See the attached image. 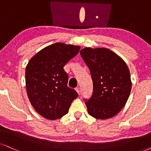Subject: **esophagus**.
I'll return each mask as SVG.
<instances>
[{"label":"esophagus","instance_id":"esophagus-1","mask_svg":"<svg viewBox=\"0 0 151 151\" xmlns=\"http://www.w3.org/2000/svg\"><path fill=\"white\" fill-rule=\"evenodd\" d=\"M75 89H76V91H77V92L78 93V94L80 95V93H81V89H80V88L77 87Z\"/></svg>","mask_w":151,"mask_h":151}]
</instances>
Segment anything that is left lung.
<instances>
[{"instance_id": "obj_1", "label": "left lung", "mask_w": 151, "mask_h": 151, "mask_svg": "<svg viewBox=\"0 0 151 151\" xmlns=\"http://www.w3.org/2000/svg\"><path fill=\"white\" fill-rule=\"evenodd\" d=\"M80 54L88 67L93 80L91 97L85 99L89 115L107 119L124 107L130 94V73L126 63L105 48L81 49Z\"/></svg>"}]
</instances>
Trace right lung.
Segmentation results:
<instances>
[{"label":"right lung","mask_w":151,"mask_h":151,"mask_svg":"<svg viewBox=\"0 0 151 151\" xmlns=\"http://www.w3.org/2000/svg\"><path fill=\"white\" fill-rule=\"evenodd\" d=\"M80 47L55 43L34 56L26 68L28 97L36 111L44 118L56 120L68 113L77 91L68 86L64 66L79 53Z\"/></svg>","instance_id":"right-lung-1"}]
</instances>
